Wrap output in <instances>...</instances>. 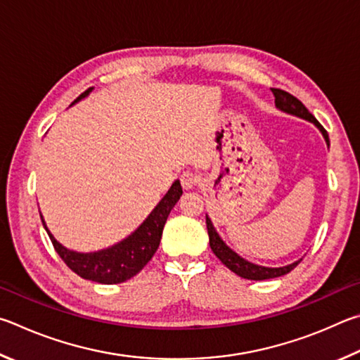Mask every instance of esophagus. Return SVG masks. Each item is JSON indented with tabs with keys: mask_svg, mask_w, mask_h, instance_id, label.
<instances>
[{
	"mask_svg": "<svg viewBox=\"0 0 360 360\" xmlns=\"http://www.w3.org/2000/svg\"><path fill=\"white\" fill-rule=\"evenodd\" d=\"M180 181L184 190H193V188L199 184V175L191 172V170H186V172L181 174Z\"/></svg>",
	"mask_w": 360,
	"mask_h": 360,
	"instance_id": "esophagus-1",
	"label": "esophagus"
}]
</instances>
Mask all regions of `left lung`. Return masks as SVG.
Instances as JSON below:
<instances>
[{
    "label": "left lung",
    "instance_id": "1",
    "mask_svg": "<svg viewBox=\"0 0 360 360\" xmlns=\"http://www.w3.org/2000/svg\"><path fill=\"white\" fill-rule=\"evenodd\" d=\"M272 93L275 96V104H276V107H278V109L285 110L288 113H292V115H297L300 118H305V120H308V122L316 124L318 128L321 129V132H323L327 145H329V136H327V131L323 128V126H321L318 120L311 115L310 110H308L307 107L302 104V101H299L297 98L292 96L291 93H288L285 90H280V88H272ZM205 223H207V231H209V240H210L212 251L215 253V256L224 264L226 267L232 270L234 274H237L238 276H242V278L256 280V281L276 278V276H283V275L291 272V270L294 267H297V264L302 261L300 259V261L294 262V264H289V266H286V267H278V269L256 266V264H251L248 261L242 259V257L236 255L231 248L226 247L224 242L217 234V231H215V228H213V224H212L209 217L205 218Z\"/></svg>",
    "mask_w": 360,
    "mask_h": 360
}]
</instances>
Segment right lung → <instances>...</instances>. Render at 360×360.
Wrapping results in <instances>:
<instances>
[{
	"instance_id": "obj_1",
	"label": "right lung",
	"mask_w": 360,
	"mask_h": 360,
	"mask_svg": "<svg viewBox=\"0 0 360 360\" xmlns=\"http://www.w3.org/2000/svg\"><path fill=\"white\" fill-rule=\"evenodd\" d=\"M90 91L91 88H88L74 103L85 98ZM181 193L184 191H181L180 181H174L166 196L161 199V202L156 205V209L150 213V217L145 219L134 234L117 243L115 247L98 251V253L84 255L66 250L50 234L46 223L42 221V224L50 240H52L55 251L74 274H77L84 280L103 283V285H117V283H123L137 275L153 257L158 247H160L164 224H166L169 213L174 209L176 200L180 199Z\"/></svg>"
}]
</instances>
